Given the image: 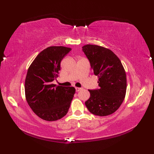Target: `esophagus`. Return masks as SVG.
Listing matches in <instances>:
<instances>
[{
  "label": "esophagus",
  "instance_id": "34e87169",
  "mask_svg": "<svg viewBox=\"0 0 154 154\" xmlns=\"http://www.w3.org/2000/svg\"><path fill=\"white\" fill-rule=\"evenodd\" d=\"M81 89H81V88H79V87L75 88V90H76L77 92H79V91H80Z\"/></svg>",
  "mask_w": 154,
  "mask_h": 154
}]
</instances>
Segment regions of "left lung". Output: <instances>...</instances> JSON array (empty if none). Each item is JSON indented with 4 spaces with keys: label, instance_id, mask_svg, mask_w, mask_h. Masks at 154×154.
<instances>
[{
    "label": "left lung",
    "instance_id": "1",
    "mask_svg": "<svg viewBox=\"0 0 154 154\" xmlns=\"http://www.w3.org/2000/svg\"><path fill=\"white\" fill-rule=\"evenodd\" d=\"M82 50L99 78V89L89 90L85 105L91 113L104 116L114 113L122 104L126 92V75L119 58L110 50L87 44Z\"/></svg>",
    "mask_w": 154,
    "mask_h": 154
}]
</instances>
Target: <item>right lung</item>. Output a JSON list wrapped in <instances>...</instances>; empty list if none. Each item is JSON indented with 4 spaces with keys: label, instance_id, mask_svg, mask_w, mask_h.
I'll return each mask as SVG.
<instances>
[{
    "label": "right lung",
    "instance_id": "obj_1",
    "mask_svg": "<svg viewBox=\"0 0 154 154\" xmlns=\"http://www.w3.org/2000/svg\"><path fill=\"white\" fill-rule=\"evenodd\" d=\"M71 48L51 46L39 54L29 67L25 80L26 99L42 119L55 121L67 114L75 93L73 87L52 84L58 76L61 60Z\"/></svg>",
    "mask_w": 154,
    "mask_h": 154
}]
</instances>
